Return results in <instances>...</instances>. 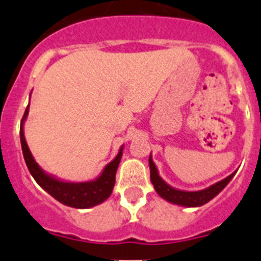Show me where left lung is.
Instances as JSON below:
<instances>
[{
    "mask_svg": "<svg viewBox=\"0 0 261 261\" xmlns=\"http://www.w3.org/2000/svg\"><path fill=\"white\" fill-rule=\"evenodd\" d=\"M149 167H150V180L153 183L154 190L156 191V193L162 199H165L166 201L175 205H180V206H187V208H197V206H201V205L211 201L212 199H214L229 184V181L231 180L235 175V172H232L231 175L222 179L221 181L212 184V186H209L205 190L183 191L174 188V187L166 183L162 177L159 176L158 168H156L155 163H154L153 158H151V154L149 156Z\"/></svg>",
    "mask_w": 261,
    "mask_h": 261,
    "instance_id": "obj_1",
    "label": "left lung"
}]
</instances>
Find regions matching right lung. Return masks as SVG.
<instances>
[{"label":"right lung","instance_id":"1","mask_svg":"<svg viewBox=\"0 0 261 261\" xmlns=\"http://www.w3.org/2000/svg\"><path fill=\"white\" fill-rule=\"evenodd\" d=\"M30 103L27 106L24 115L20 121V145H22L23 156L26 162L30 174L35 179L36 183L49 193L52 197L60 201L61 204L70 206L75 209H89L95 205L102 204L103 201L108 199L112 193L115 186V177H116L117 167L121 161L123 155L124 145L119 149V153L115 156L100 172L98 177L90 181H66L61 180L59 177L47 172L36 163L35 158L32 156L31 151L29 149V145L24 138V121L29 116Z\"/></svg>","mask_w":261,"mask_h":261}]
</instances>
